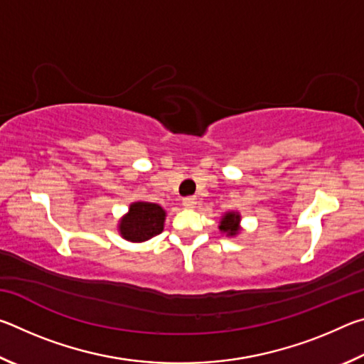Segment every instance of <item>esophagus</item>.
<instances>
[{
    "label": "esophagus",
    "mask_w": 364,
    "mask_h": 364,
    "mask_svg": "<svg viewBox=\"0 0 364 364\" xmlns=\"http://www.w3.org/2000/svg\"><path fill=\"white\" fill-rule=\"evenodd\" d=\"M183 205L186 208H194L197 205V199L194 196H189V197H184L183 199Z\"/></svg>",
    "instance_id": "1"
}]
</instances>
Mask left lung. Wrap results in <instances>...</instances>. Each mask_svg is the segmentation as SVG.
<instances>
[{"label":"left lung","mask_w":364,"mask_h":364,"mask_svg":"<svg viewBox=\"0 0 364 364\" xmlns=\"http://www.w3.org/2000/svg\"><path fill=\"white\" fill-rule=\"evenodd\" d=\"M241 215L237 212H228L225 217L220 220V231L226 232V236H236V234L241 231Z\"/></svg>","instance_id":"8db88e82"}]
</instances>
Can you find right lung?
Listing matches in <instances>:
<instances>
[{"instance_id":"obj_1","label":"right lung","mask_w":364,"mask_h":364,"mask_svg":"<svg viewBox=\"0 0 364 364\" xmlns=\"http://www.w3.org/2000/svg\"><path fill=\"white\" fill-rule=\"evenodd\" d=\"M165 210L152 202H133L130 210L123 215L119 231L123 239L132 242H144L164 231Z\"/></svg>"}]
</instances>
